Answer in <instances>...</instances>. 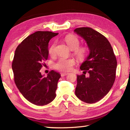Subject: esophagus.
Listing matches in <instances>:
<instances>
[{
    "instance_id": "obj_1",
    "label": "esophagus",
    "mask_w": 130,
    "mask_h": 130,
    "mask_svg": "<svg viewBox=\"0 0 130 130\" xmlns=\"http://www.w3.org/2000/svg\"><path fill=\"white\" fill-rule=\"evenodd\" d=\"M68 74V73H62L61 74V76H64L67 75Z\"/></svg>"
}]
</instances>
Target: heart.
<instances>
[{"mask_svg":"<svg viewBox=\"0 0 130 130\" xmlns=\"http://www.w3.org/2000/svg\"><path fill=\"white\" fill-rule=\"evenodd\" d=\"M65 41L70 48L73 50V54L79 61H83L87 59L89 54V50L86 46H79L80 41L79 38L73 35H69L65 38ZM56 42H53L48 48L50 56H54L56 54ZM75 64L73 59L60 58L54 63V67L56 69L61 71H68L70 70Z\"/></svg>","mask_w":130,"mask_h":130,"instance_id":"b5f03b06","label":"heart"}]
</instances>
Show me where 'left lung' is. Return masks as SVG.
Here are the masks:
<instances>
[{"label": "left lung", "mask_w": 130, "mask_h": 130, "mask_svg": "<svg viewBox=\"0 0 130 130\" xmlns=\"http://www.w3.org/2000/svg\"><path fill=\"white\" fill-rule=\"evenodd\" d=\"M87 41L90 53L82 63L83 74L77 75L75 94L87 103L98 102L107 94L116 79L117 60L111 43L100 33L89 27L74 30ZM89 73V76L85 74Z\"/></svg>", "instance_id": "1"}]
</instances>
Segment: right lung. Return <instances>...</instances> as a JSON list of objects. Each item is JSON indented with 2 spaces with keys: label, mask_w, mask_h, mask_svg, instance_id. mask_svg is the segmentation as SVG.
Segmentation results:
<instances>
[{
  "label": "right lung",
  "mask_w": 130,
  "mask_h": 130,
  "mask_svg": "<svg viewBox=\"0 0 130 130\" xmlns=\"http://www.w3.org/2000/svg\"><path fill=\"white\" fill-rule=\"evenodd\" d=\"M58 33L37 31L17 46L12 62L14 80L19 92L27 101L45 106L56 97L60 74L54 70L43 77L40 70L48 55V42Z\"/></svg>",
  "instance_id": "1"
}]
</instances>
